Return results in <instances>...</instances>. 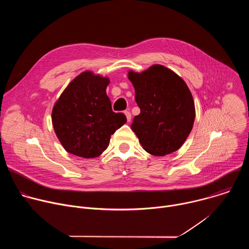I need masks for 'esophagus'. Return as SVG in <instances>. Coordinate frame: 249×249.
Listing matches in <instances>:
<instances>
[{
	"label": "esophagus",
	"instance_id": "1",
	"mask_svg": "<svg viewBox=\"0 0 249 249\" xmlns=\"http://www.w3.org/2000/svg\"><path fill=\"white\" fill-rule=\"evenodd\" d=\"M124 113H125V115H126V117H127V120H128V122H130V121H131V113H130V111L126 110Z\"/></svg>",
	"mask_w": 249,
	"mask_h": 249
}]
</instances>
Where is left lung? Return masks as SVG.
Returning <instances> with one entry per match:
<instances>
[{
  "label": "left lung",
  "instance_id": "8db88e82",
  "mask_svg": "<svg viewBox=\"0 0 249 249\" xmlns=\"http://www.w3.org/2000/svg\"><path fill=\"white\" fill-rule=\"evenodd\" d=\"M128 79L141 109L131 129L142 147L158 157L178 150L195 119L194 100L185 82L170 69L158 64L142 73L129 71Z\"/></svg>",
  "mask_w": 249,
  "mask_h": 249
}]
</instances>
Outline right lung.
Instances as JSON below:
<instances>
[{"instance_id":"add662e5","label":"right lung","mask_w":249,"mask_h":249,"mask_svg":"<svg viewBox=\"0 0 249 249\" xmlns=\"http://www.w3.org/2000/svg\"><path fill=\"white\" fill-rule=\"evenodd\" d=\"M109 79L86 71L71 82L55 102L52 124L64 149L91 159L107 149L110 137L127 122L115 113L106 94Z\"/></svg>"}]
</instances>
